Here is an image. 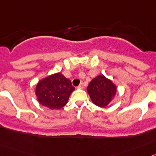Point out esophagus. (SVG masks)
<instances>
[{"label": "esophagus", "mask_w": 156, "mask_h": 156, "mask_svg": "<svg viewBox=\"0 0 156 156\" xmlns=\"http://www.w3.org/2000/svg\"><path fill=\"white\" fill-rule=\"evenodd\" d=\"M78 88H81H81H84V83H82V82H81V83H80V85H78Z\"/></svg>", "instance_id": "obj_1"}]
</instances>
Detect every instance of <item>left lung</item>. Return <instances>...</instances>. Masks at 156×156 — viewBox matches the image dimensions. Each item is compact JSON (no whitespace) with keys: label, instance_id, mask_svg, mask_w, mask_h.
Masks as SVG:
<instances>
[{"label":"left lung","instance_id":"1","mask_svg":"<svg viewBox=\"0 0 156 156\" xmlns=\"http://www.w3.org/2000/svg\"><path fill=\"white\" fill-rule=\"evenodd\" d=\"M116 88L110 80L103 75H99L90 81L87 92L94 104L105 107L111 102L116 94Z\"/></svg>","mask_w":156,"mask_h":156}]
</instances>
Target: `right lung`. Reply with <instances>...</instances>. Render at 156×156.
Segmentation results:
<instances>
[{
	"instance_id": "1",
	"label": "right lung",
	"mask_w": 156,
	"mask_h": 156,
	"mask_svg": "<svg viewBox=\"0 0 156 156\" xmlns=\"http://www.w3.org/2000/svg\"><path fill=\"white\" fill-rule=\"evenodd\" d=\"M74 90L71 81L61 73H57L41 80L37 84L36 94L40 104L52 109H59L67 104Z\"/></svg>"
}]
</instances>
